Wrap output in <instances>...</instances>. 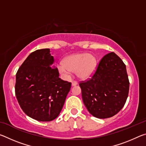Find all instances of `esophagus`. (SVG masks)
<instances>
[{
    "label": "esophagus",
    "instance_id": "esophagus-1",
    "mask_svg": "<svg viewBox=\"0 0 146 146\" xmlns=\"http://www.w3.org/2000/svg\"><path fill=\"white\" fill-rule=\"evenodd\" d=\"M71 84H72V86H76V85H77V82H76V81H75V80H73L72 82H71Z\"/></svg>",
    "mask_w": 146,
    "mask_h": 146
}]
</instances>
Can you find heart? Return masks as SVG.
Listing matches in <instances>:
<instances>
[{
	"label": "heart",
	"mask_w": 146,
	"mask_h": 146,
	"mask_svg": "<svg viewBox=\"0 0 146 146\" xmlns=\"http://www.w3.org/2000/svg\"><path fill=\"white\" fill-rule=\"evenodd\" d=\"M97 67L95 56L88 53H76L70 55L64 59L63 64L58 66V71L68 75L70 71L76 72L78 77L87 79L95 73Z\"/></svg>",
	"instance_id": "heart-1"
}]
</instances>
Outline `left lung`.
Instances as JSON below:
<instances>
[{
    "instance_id": "8db88e82",
    "label": "left lung",
    "mask_w": 146,
    "mask_h": 146,
    "mask_svg": "<svg viewBox=\"0 0 146 146\" xmlns=\"http://www.w3.org/2000/svg\"><path fill=\"white\" fill-rule=\"evenodd\" d=\"M79 86L91 115L98 118L111 117L122 110L128 97L129 82L125 64L114 52L106 54L91 78L80 81Z\"/></svg>"
}]
</instances>
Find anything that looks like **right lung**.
<instances>
[{
	"label": "right lung",
	"instance_id": "obj_1",
	"mask_svg": "<svg viewBox=\"0 0 146 146\" xmlns=\"http://www.w3.org/2000/svg\"><path fill=\"white\" fill-rule=\"evenodd\" d=\"M53 56L49 49L33 51L16 74L15 95L23 111L29 117L49 122L60 114L71 83L58 77L52 67Z\"/></svg>",
	"mask_w": 146,
	"mask_h": 146
}]
</instances>
